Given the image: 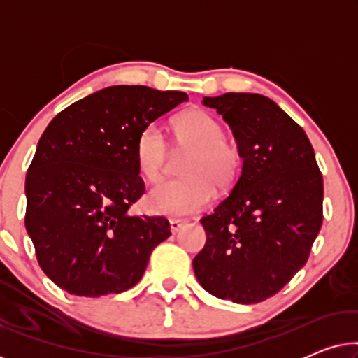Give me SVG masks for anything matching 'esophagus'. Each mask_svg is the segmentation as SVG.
<instances>
[{"label":"esophagus","instance_id":"obj_1","mask_svg":"<svg viewBox=\"0 0 358 358\" xmlns=\"http://www.w3.org/2000/svg\"><path fill=\"white\" fill-rule=\"evenodd\" d=\"M184 224H185L184 220H178V218L169 220V228H171V231H173V233H178L179 229H182Z\"/></svg>","mask_w":358,"mask_h":358}]
</instances>
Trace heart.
Masks as SVG:
<instances>
[{"label": "heart", "mask_w": 358, "mask_h": 358, "mask_svg": "<svg viewBox=\"0 0 358 358\" xmlns=\"http://www.w3.org/2000/svg\"><path fill=\"white\" fill-rule=\"evenodd\" d=\"M178 151H190L182 164L185 178L166 180L151 190L146 205L153 213L187 217L207 208L215 197V185L228 189L241 173L243 155L236 141L224 136L220 122L205 110H187L173 122ZM168 143L158 125H146L135 145L141 176L150 182L163 178L168 163Z\"/></svg>", "instance_id": "b5f03b06"}]
</instances>
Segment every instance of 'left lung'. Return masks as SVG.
<instances>
[{"label": "left lung", "mask_w": 358, "mask_h": 358, "mask_svg": "<svg viewBox=\"0 0 358 358\" xmlns=\"http://www.w3.org/2000/svg\"><path fill=\"white\" fill-rule=\"evenodd\" d=\"M233 130L241 176L212 215L195 277L213 296L251 305L282 290L305 266L322 223V176L305 130L254 92L203 97Z\"/></svg>", "instance_id": "1"}]
</instances>
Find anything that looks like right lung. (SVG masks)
I'll return each instance as SVG.
<instances>
[{
    "label": "right lung",
    "instance_id": "add662e5",
    "mask_svg": "<svg viewBox=\"0 0 358 358\" xmlns=\"http://www.w3.org/2000/svg\"><path fill=\"white\" fill-rule=\"evenodd\" d=\"M189 97L148 86H109L53 119L26 176V229L50 280L71 295L129 290L171 236L163 217H134L145 192L140 131Z\"/></svg>",
    "mask_w": 358,
    "mask_h": 358
}]
</instances>
